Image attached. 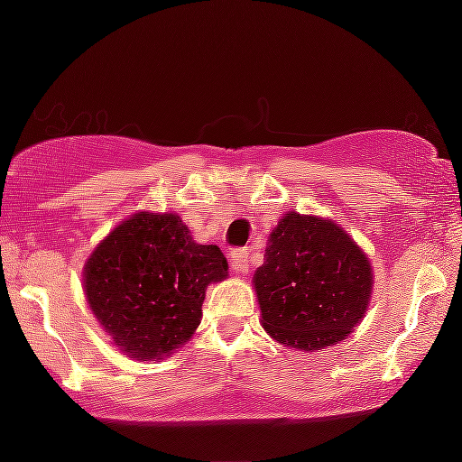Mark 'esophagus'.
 Wrapping results in <instances>:
<instances>
[{
  "label": "esophagus",
  "mask_w": 462,
  "mask_h": 462,
  "mask_svg": "<svg viewBox=\"0 0 462 462\" xmlns=\"http://www.w3.org/2000/svg\"><path fill=\"white\" fill-rule=\"evenodd\" d=\"M230 267L235 269L236 273H245L249 269V252L245 247L241 249H235V252L230 254Z\"/></svg>",
  "instance_id": "1"
}]
</instances>
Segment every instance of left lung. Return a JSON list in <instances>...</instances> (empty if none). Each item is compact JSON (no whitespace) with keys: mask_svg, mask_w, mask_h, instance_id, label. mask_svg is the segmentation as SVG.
Instances as JSON below:
<instances>
[{"mask_svg":"<svg viewBox=\"0 0 462 462\" xmlns=\"http://www.w3.org/2000/svg\"><path fill=\"white\" fill-rule=\"evenodd\" d=\"M263 328L286 347L315 352L343 341L369 309L367 254L330 219L286 213L254 273Z\"/></svg>","mask_w":462,"mask_h":462,"instance_id":"left-lung-1","label":"left lung"}]
</instances>
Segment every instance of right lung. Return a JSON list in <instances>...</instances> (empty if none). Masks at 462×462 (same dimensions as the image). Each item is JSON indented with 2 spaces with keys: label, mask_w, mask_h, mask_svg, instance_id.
Listing matches in <instances>:
<instances>
[{
  "label": "right lung",
  "mask_w": 462,
  "mask_h": 462,
  "mask_svg": "<svg viewBox=\"0 0 462 462\" xmlns=\"http://www.w3.org/2000/svg\"><path fill=\"white\" fill-rule=\"evenodd\" d=\"M84 293L125 356L161 360L193 337L206 286L227 278L217 245H199L176 213L121 221L84 264Z\"/></svg>",
  "instance_id": "1"
}]
</instances>
